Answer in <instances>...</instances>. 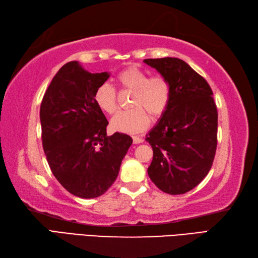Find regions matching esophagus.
<instances>
[{
    "label": "esophagus",
    "mask_w": 258,
    "mask_h": 258,
    "mask_svg": "<svg viewBox=\"0 0 258 258\" xmlns=\"http://www.w3.org/2000/svg\"><path fill=\"white\" fill-rule=\"evenodd\" d=\"M143 138L142 136H133V142L134 144H140V143H143Z\"/></svg>",
    "instance_id": "obj_1"
}]
</instances>
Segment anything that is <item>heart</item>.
Masks as SVG:
<instances>
[{
	"instance_id": "b5f03b06",
	"label": "heart",
	"mask_w": 258,
	"mask_h": 258,
	"mask_svg": "<svg viewBox=\"0 0 258 258\" xmlns=\"http://www.w3.org/2000/svg\"><path fill=\"white\" fill-rule=\"evenodd\" d=\"M116 81L123 90L133 92L131 96V106L133 108L119 112L111 120L112 128L116 132L140 133L150 125V116L147 111L153 117H160L167 109L172 90L168 81L163 76L149 78L146 71L138 67H128L120 71ZM94 101L98 108L107 114H114L117 108L116 91L107 83L97 87Z\"/></svg>"
}]
</instances>
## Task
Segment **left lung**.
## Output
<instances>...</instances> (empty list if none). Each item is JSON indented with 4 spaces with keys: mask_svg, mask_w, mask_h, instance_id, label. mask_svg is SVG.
Returning <instances> with one entry per match:
<instances>
[{
    "mask_svg": "<svg viewBox=\"0 0 258 258\" xmlns=\"http://www.w3.org/2000/svg\"><path fill=\"white\" fill-rule=\"evenodd\" d=\"M171 85L167 109L146 134L153 149L147 173L158 188L184 194L210 172L217 146V108L212 89L183 59L147 58Z\"/></svg>",
    "mask_w": 258,
    "mask_h": 258,
    "instance_id": "left-lung-1",
    "label": "left lung"
}]
</instances>
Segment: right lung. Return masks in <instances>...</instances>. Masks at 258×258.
Instances as JSON below:
<instances>
[{
  "instance_id": "right-lung-1",
  "label": "right lung",
  "mask_w": 258,
  "mask_h": 258,
  "mask_svg": "<svg viewBox=\"0 0 258 258\" xmlns=\"http://www.w3.org/2000/svg\"><path fill=\"white\" fill-rule=\"evenodd\" d=\"M109 73H90L78 61L58 70L40 109L42 144L48 165L63 187L81 199L103 195L116 179L133 140L107 136L105 115L94 101Z\"/></svg>"
}]
</instances>
